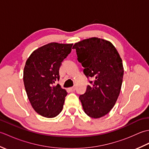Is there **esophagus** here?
<instances>
[{
    "mask_svg": "<svg viewBox=\"0 0 149 149\" xmlns=\"http://www.w3.org/2000/svg\"><path fill=\"white\" fill-rule=\"evenodd\" d=\"M69 90L70 91H74L75 90V86H72V87H70L68 88Z\"/></svg>",
    "mask_w": 149,
    "mask_h": 149,
    "instance_id": "esophagus-1",
    "label": "esophagus"
}]
</instances>
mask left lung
<instances>
[{
	"instance_id": "left-lung-1",
	"label": "left lung",
	"mask_w": 149,
	"mask_h": 149,
	"mask_svg": "<svg viewBox=\"0 0 149 149\" xmlns=\"http://www.w3.org/2000/svg\"><path fill=\"white\" fill-rule=\"evenodd\" d=\"M77 60L87 77H93L86 92L79 95L84 111L91 118L105 116L116 102L121 89L122 60L113 44L105 40L91 38L76 43Z\"/></svg>"
}]
</instances>
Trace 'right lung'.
Instances as JSON below:
<instances>
[{
  "mask_svg": "<svg viewBox=\"0 0 149 149\" xmlns=\"http://www.w3.org/2000/svg\"><path fill=\"white\" fill-rule=\"evenodd\" d=\"M73 44L50 43L36 49L27 59L24 83L31 106L44 117L54 118L63 109L67 92L59 84V70Z\"/></svg>",
  "mask_w": 149,
  "mask_h": 149,
  "instance_id": "1",
  "label": "right lung"
}]
</instances>
